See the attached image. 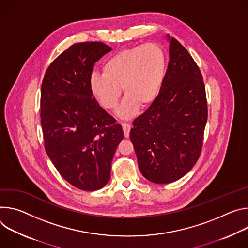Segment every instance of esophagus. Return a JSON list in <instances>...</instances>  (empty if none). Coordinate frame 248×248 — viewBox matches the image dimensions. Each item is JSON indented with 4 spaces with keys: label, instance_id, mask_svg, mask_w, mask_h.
Here are the masks:
<instances>
[{
    "label": "esophagus",
    "instance_id": "34e87169",
    "mask_svg": "<svg viewBox=\"0 0 248 248\" xmlns=\"http://www.w3.org/2000/svg\"><path fill=\"white\" fill-rule=\"evenodd\" d=\"M122 128H123L124 135H125V137L127 138V137H129V134H130L131 125L129 123H122Z\"/></svg>",
    "mask_w": 248,
    "mask_h": 248
}]
</instances>
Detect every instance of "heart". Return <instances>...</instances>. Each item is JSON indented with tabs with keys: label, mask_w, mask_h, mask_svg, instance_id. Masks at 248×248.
Listing matches in <instances>:
<instances>
[{
	"label": "heart",
	"mask_w": 248,
	"mask_h": 248,
	"mask_svg": "<svg viewBox=\"0 0 248 248\" xmlns=\"http://www.w3.org/2000/svg\"><path fill=\"white\" fill-rule=\"evenodd\" d=\"M167 72V58L162 48L148 42L123 49L106 59L101 75L90 79L92 94L106 110H115L121 98V88L126 95L118 115L128 119L139 107H149L157 98Z\"/></svg>",
	"instance_id": "1"
}]
</instances>
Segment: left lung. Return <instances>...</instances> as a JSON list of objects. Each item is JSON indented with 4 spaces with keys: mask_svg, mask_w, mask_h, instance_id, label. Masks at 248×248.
I'll return each mask as SVG.
<instances>
[{
    "mask_svg": "<svg viewBox=\"0 0 248 248\" xmlns=\"http://www.w3.org/2000/svg\"><path fill=\"white\" fill-rule=\"evenodd\" d=\"M168 40L170 62L159 94L130 131L141 173L157 184L176 181L194 167L208 118L199 67L174 37Z\"/></svg>",
    "mask_w": 248,
    "mask_h": 248,
    "instance_id": "8db88e82",
    "label": "left lung"
}]
</instances>
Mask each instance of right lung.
<instances>
[{
  "label": "right lung",
  "mask_w": 248,
  "mask_h": 248,
  "mask_svg": "<svg viewBox=\"0 0 248 248\" xmlns=\"http://www.w3.org/2000/svg\"><path fill=\"white\" fill-rule=\"evenodd\" d=\"M110 51L102 42L75 43L51 63L41 85L45 151L63 178L85 191L107 184L115 151L124 138L121 125L90 89L94 63Z\"/></svg>",
  "instance_id": "add662e5"
}]
</instances>
